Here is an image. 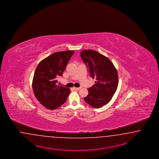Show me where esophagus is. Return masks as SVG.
Here are the masks:
<instances>
[{"label":"esophagus","instance_id":"obj_1","mask_svg":"<svg viewBox=\"0 0 159 159\" xmlns=\"http://www.w3.org/2000/svg\"><path fill=\"white\" fill-rule=\"evenodd\" d=\"M73 89H75V90H80L81 88H75V87H74Z\"/></svg>","mask_w":159,"mask_h":159}]
</instances>
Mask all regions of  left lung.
Masks as SVG:
<instances>
[{
    "mask_svg": "<svg viewBox=\"0 0 159 159\" xmlns=\"http://www.w3.org/2000/svg\"><path fill=\"white\" fill-rule=\"evenodd\" d=\"M80 56L89 69L90 75L96 81L88 89L84 101L94 108L108 103L118 86L119 77L115 66L109 58L93 50H83Z\"/></svg>",
    "mask_w": 159,
    "mask_h": 159,
    "instance_id": "left-lung-1",
    "label": "left lung"
}]
</instances>
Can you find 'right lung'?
<instances>
[{
	"label": "right lung",
	"instance_id": "right-lung-1",
	"mask_svg": "<svg viewBox=\"0 0 159 159\" xmlns=\"http://www.w3.org/2000/svg\"><path fill=\"white\" fill-rule=\"evenodd\" d=\"M74 52H55L42 60L35 70L32 81L33 93L39 102L48 109H56L64 104L70 93L69 88L56 84V77L62 76Z\"/></svg>",
	"mask_w": 159,
	"mask_h": 159
}]
</instances>
